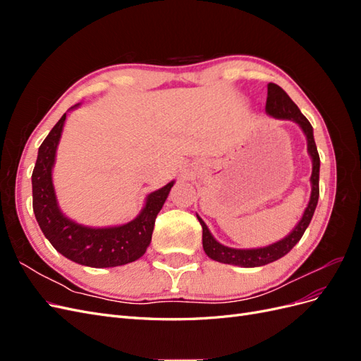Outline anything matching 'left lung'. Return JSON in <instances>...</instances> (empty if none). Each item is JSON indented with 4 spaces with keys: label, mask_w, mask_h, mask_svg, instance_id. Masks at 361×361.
I'll return each mask as SVG.
<instances>
[{
    "label": "left lung",
    "mask_w": 361,
    "mask_h": 361,
    "mask_svg": "<svg viewBox=\"0 0 361 361\" xmlns=\"http://www.w3.org/2000/svg\"><path fill=\"white\" fill-rule=\"evenodd\" d=\"M265 111L277 118H285V120H292V122L298 123L300 128L302 129V133L307 138V150L309 155L312 157V164H313V170H312V194H310V200L307 207L302 214V218L300 223L295 226L293 231L286 236L283 238L281 241L271 244L268 247H262V248H251V250H239V248H231L220 244L216 239L211 235L209 228L204 224V221L197 215L199 221L203 228V250L204 253L209 256L212 260L221 262V264H231V265H239L244 268H255V267H262L271 264L285 255H288L289 251L295 247L301 236L304 235L305 228L310 224L312 216L314 214L316 204H318L319 199V154L318 149H316V143L313 138V128L307 118L304 117V114L300 111V108L293 104V101L288 96V93L281 89L280 85L269 82L268 84V97H267V106Z\"/></svg>",
    "instance_id": "left-lung-1"
}]
</instances>
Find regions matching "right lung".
Here are the masks:
<instances>
[{
	"label": "right lung",
	"mask_w": 361,
	"mask_h": 361,
	"mask_svg": "<svg viewBox=\"0 0 361 361\" xmlns=\"http://www.w3.org/2000/svg\"><path fill=\"white\" fill-rule=\"evenodd\" d=\"M80 104H76L72 108ZM64 120H66V113L43 140L31 176L32 211L43 235L59 253L85 267L111 268L140 259L146 253V248L152 241L157 215L169 197L174 180L150 192L143 211L126 224L114 227H87L72 221L71 218L61 214L52 183V167L56 162V152Z\"/></svg>",
	"instance_id": "1"
}]
</instances>
